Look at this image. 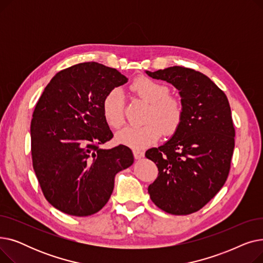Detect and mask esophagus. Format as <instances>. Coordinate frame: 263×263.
Segmentation results:
<instances>
[{"label": "esophagus", "instance_id": "1", "mask_svg": "<svg viewBox=\"0 0 263 263\" xmlns=\"http://www.w3.org/2000/svg\"><path fill=\"white\" fill-rule=\"evenodd\" d=\"M133 156L135 159H141L144 157V153L141 150H137V149H134L133 150Z\"/></svg>", "mask_w": 263, "mask_h": 263}]
</instances>
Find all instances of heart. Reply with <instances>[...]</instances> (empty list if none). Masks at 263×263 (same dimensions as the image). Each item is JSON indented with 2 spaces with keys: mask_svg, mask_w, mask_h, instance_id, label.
I'll return each instance as SVG.
<instances>
[{
  "mask_svg": "<svg viewBox=\"0 0 263 263\" xmlns=\"http://www.w3.org/2000/svg\"><path fill=\"white\" fill-rule=\"evenodd\" d=\"M131 89L140 98L150 103L142 127H128L116 134V141L134 149H144L159 140L162 132L175 133L180 126L183 108L178 99L167 96L168 88L161 83L142 78L136 80ZM102 114L110 128L118 129L123 124V95L114 88L102 101Z\"/></svg>",
  "mask_w": 263,
  "mask_h": 263,
  "instance_id": "heart-1",
  "label": "heart"
}]
</instances>
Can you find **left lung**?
I'll return each instance as SVG.
<instances>
[{
	"instance_id": "1",
	"label": "left lung",
	"mask_w": 263,
	"mask_h": 263,
	"mask_svg": "<svg viewBox=\"0 0 263 263\" xmlns=\"http://www.w3.org/2000/svg\"><path fill=\"white\" fill-rule=\"evenodd\" d=\"M145 72L178 89L183 108L180 126L171 139L146 151L159 171L148 193L165 212L194 213L217 194L229 174L234 128L228 99L208 77L190 68Z\"/></svg>"
}]
</instances>
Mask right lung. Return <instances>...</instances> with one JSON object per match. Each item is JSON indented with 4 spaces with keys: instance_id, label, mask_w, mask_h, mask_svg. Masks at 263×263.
<instances>
[{
    "instance_id": "add662e5",
    "label": "right lung",
    "mask_w": 263,
    "mask_h": 263,
    "mask_svg": "<svg viewBox=\"0 0 263 263\" xmlns=\"http://www.w3.org/2000/svg\"><path fill=\"white\" fill-rule=\"evenodd\" d=\"M127 82L114 68L82 63L55 74L39 98L31 122L33 167L58 210L74 216L100 211L112 195L115 175L132 165L127 146L99 148L113 137L102 101Z\"/></svg>"
}]
</instances>
